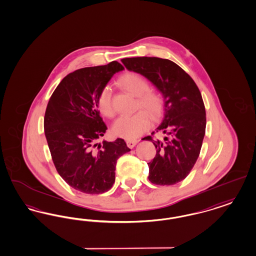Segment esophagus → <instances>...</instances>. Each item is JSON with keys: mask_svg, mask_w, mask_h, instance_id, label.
<instances>
[{"mask_svg": "<svg viewBox=\"0 0 256 256\" xmlns=\"http://www.w3.org/2000/svg\"><path fill=\"white\" fill-rule=\"evenodd\" d=\"M137 143H138L137 140H128V141H126V144H128V146L130 148H134Z\"/></svg>", "mask_w": 256, "mask_h": 256, "instance_id": "esophagus-1", "label": "esophagus"}]
</instances>
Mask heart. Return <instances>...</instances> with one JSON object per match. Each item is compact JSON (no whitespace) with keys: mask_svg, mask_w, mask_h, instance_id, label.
Returning a JSON list of instances; mask_svg holds the SVG:
<instances>
[{"mask_svg":"<svg viewBox=\"0 0 256 256\" xmlns=\"http://www.w3.org/2000/svg\"><path fill=\"white\" fill-rule=\"evenodd\" d=\"M119 84L126 92L138 97L136 108L144 112H138L132 115H124L119 117L113 126V133L124 139L133 140L142 135L148 128L150 121L148 116L155 120L159 117L163 108V99L157 92L148 90L150 84L142 75L130 72L119 79ZM98 106L104 116L112 118L115 110L112 102V90L108 86L102 88L98 98Z\"/></svg>","mask_w":256,"mask_h":256,"instance_id":"obj_1","label":"heart"}]
</instances>
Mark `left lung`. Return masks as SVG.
<instances>
[{"mask_svg":"<svg viewBox=\"0 0 256 256\" xmlns=\"http://www.w3.org/2000/svg\"><path fill=\"white\" fill-rule=\"evenodd\" d=\"M130 72L146 77L164 98V115L152 135L156 155L148 163V180L172 186L190 172L201 150L206 132V110L201 92L192 77L170 60L135 57L121 60Z\"/></svg>","mask_w":256,"mask_h":256,"instance_id":"8db88e82","label":"left lung"}]
</instances>
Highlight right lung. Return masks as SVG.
Returning a JSON list of instances; mask_svg holds the SVG:
<instances>
[{"mask_svg":"<svg viewBox=\"0 0 256 256\" xmlns=\"http://www.w3.org/2000/svg\"><path fill=\"white\" fill-rule=\"evenodd\" d=\"M123 70L113 61L70 73L46 106L44 126L52 161L62 178L84 194L110 190L118 158L130 152L121 138L99 142L108 128L98 110V98L113 75Z\"/></svg>","mask_w":256,"mask_h":256,"instance_id":"1","label":"right lung"}]
</instances>
